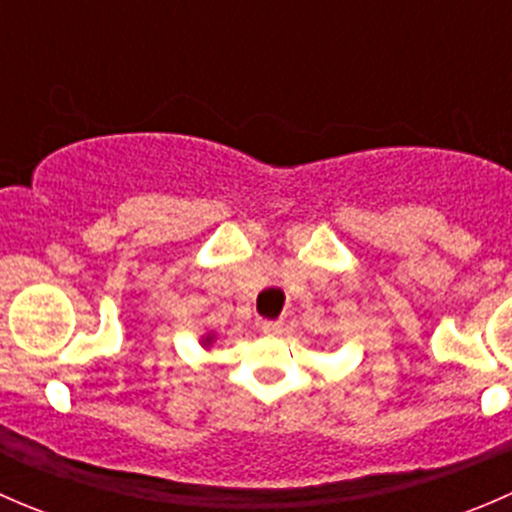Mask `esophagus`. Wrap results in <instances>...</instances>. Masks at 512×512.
Segmentation results:
<instances>
[{"label":"esophagus","instance_id":"1","mask_svg":"<svg viewBox=\"0 0 512 512\" xmlns=\"http://www.w3.org/2000/svg\"><path fill=\"white\" fill-rule=\"evenodd\" d=\"M260 329H262V334H267V337H280V334L285 332V324H282V322H262Z\"/></svg>","mask_w":512,"mask_h":512}]
</instances>
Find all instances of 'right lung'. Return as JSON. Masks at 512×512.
<instances>
[{"mask_svg":"<svg viewBox=\"0 0 512 512\" xmlns=\"http://www.w3.org/2000/svg\"><path fill=\"white\" fill-rule=\"evenodd\" d=\"M200 344H203L205 349H210L215 344V334L213 332H208V334H203V337H200Z\"/></svg>","mask_w":512,"mask_h":512,"instance_id":"add662e5","label":"right lung"}]
</instances>
